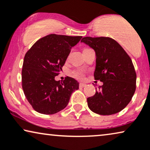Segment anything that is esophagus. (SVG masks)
I'll return each mask as SVG.
<instances>
[{
    "label": "esophagus",
    "instance_id": "1",
    "mask_svg": "<svg viewBox=\"0 0 150 150\" xmlns=\"http://www.w3.org/2000/svg\"><path fill=\"white\" fill-rule=\"evenodd\" d=\"M79 87H81V88H83V87H85L86 86V83H79Z\"/></svg>",
    "mask_w": 150,
    "mask_h": 150
}]
</instances>
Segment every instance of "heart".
Returning a JSON list of instances; mask_svg holds the SVG:
<instances>
[{"mask_svg": "<svg viewBox=\"0 0 150 150\" xmlns=\"http://www.w3.org/2000/svg\"><path fill=\"white\" fill-rule=\"evenodd\" d=\"M72 75L77 79H83L84 74L81 71H74L72 72Z\"/></svg>", "mask_w": 150, "mask_h": 150, "instance_id": "b5f03b06", "label": "heart"}]
</instances>
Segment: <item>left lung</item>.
<instances>
[{
	"label": "left lung",
	"instance_id": "1",
	"mask_svg": "<svg viewBox=\"0 0 150 150\" xmlns=\"http://www.w3.org/2000/svg\"><path fill=\"white\" fill-rule=\"evenodd\" d=\"M95 50L94 77L103 82L95 95L87 98L93 112L110 115L122 110L132 98L137 74L132 61L122 47L109 37H84L81 40Z\"/></svg>",
	"mask_w": 150,
	"mask_h": 150
}]
</instances>
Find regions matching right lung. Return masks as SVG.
Listing matches in <instances>:
<instances>
[{
  "mask_svg": "<svg viewBox=\"0 0 150 150\" xmlns=\"http://www.w3.org/2000/svg\"><path fill=\"white\" fill-rule=\"evenodd\" d=\"M81 36L50 34L39 39L25 55L22 86L26 98L38 112L53 115L66 108L79 83L70 77L55 81L71 47Z\"/></svg>",
  "mask_w": 150,
  "mask_h": 150,
  "instance_id": "right-lung-1",
  "label": "right lung"
}]
</instances>
